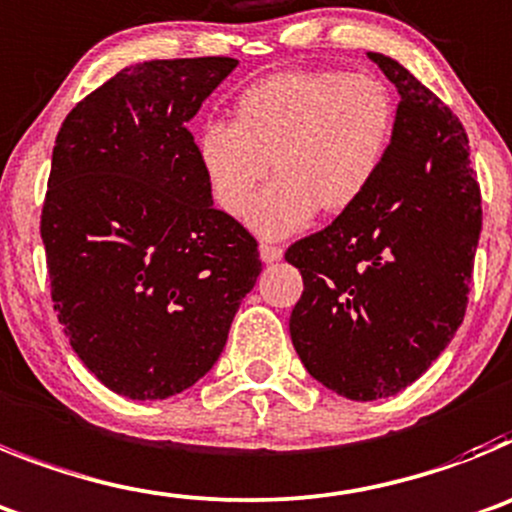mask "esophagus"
<instances>
[{"mask_svg":"<svg viewBox=\"0 0 512 512\" xmlns=\"http://www.w3.org/2000/svg\"><path fill=\"white\" fill-rule=\"evenodd\" d=\"M259 253L264 264H274V261H279L281 256H284V251H281L279 246H274V243H261Z\"/></svg>","mask_w":512,"mask_h":512,"instance_id":"1","label":"esophagus"}]
</instances>
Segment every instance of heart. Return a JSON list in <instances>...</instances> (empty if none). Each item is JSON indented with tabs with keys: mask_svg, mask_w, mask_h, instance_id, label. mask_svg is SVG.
Masks as SVG:
<instances>
[{
	"mask_svg": "<svg viewBox=\"0 0 512 512\" xmlns=\"http://www.w3.org/2000/svg\"><path fill=\"white\" fill-rule=\"evenodd\" d=\"M391 88L365 73L297 68L238 93L233 124L210 121L198 157L213 200L243 218L272 164L275 182L251 211L261 236L299 231L314 213L342 215L381 175L396 137Z\"/></svg>",
	"mask_w": 512,
	"mask_h": 512,
	"instance_id": "heart-1",
	"label": "heart"
}]
</instances>
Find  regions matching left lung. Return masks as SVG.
Here are the masks:
<instances>
[{
  "mask_svg": "<svg viewBox=\"0 0 512 512\" xmlns=\"http://www.w3.org/2000/svg\"><path fill=\"white\" fill-rule=\"evenodd\" d=\"M368 58L401 96L386 164L358 205L284 253L304 281L289 317L294 350L353 401L396 396L447 348L482 231L462 121L398 60Z\"/></svg>",
  "mask_w": 512,
  "mask_h": 512,
  "instance_id": "obj_1",
  "label": "left lung"
}]
</instances>
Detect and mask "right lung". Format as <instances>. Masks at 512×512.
I'll return each mask as SVG.
<instances>
[{"label": "right lung", "instance_id": "right-lung-1", "mask_svg": "<svg viewBox=\"0 0 512 512\" xmlns=\"http://www.w3.org/2000/svg\"><path fill=\"white\" fill-rule=\"evenodd\" d=\"M236 58L119 70L65 116L40 233L75 355L134 401L198 383L261 274L259 243L213 205L187 121Z\"/></svg>", "mask_w": 512, "mask_h": 512}]
</instances>
